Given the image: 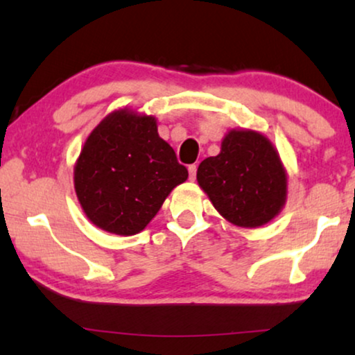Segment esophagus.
Instances as JSON below:
<instances>
[{"instance_id": "esophagus-1", "label": "esophagus", "mask_w": 355, "mask_h": 355, "mask_svg": "<svg viewBox=\"0 0 355 355\" xmlns=\"http://www.w3.org/2000/svg\"><path fill=\"white\" fill-rule=\"evenodd\" d=\"M188 172H189V180H196V173H198V166L191 164L188 167Z\"/></svg>"}]
</instances>
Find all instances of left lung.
Here are the masks:
<instances>
[{
    "label": "left lung",
    "mask_w": 355,
    "mask_h": 355,
    "mask_svg": "<svg viewBox=\"0 0 355 355\" xmlns=\"http://www.w3.org/2000/svg\"><path fill=\"white\" fill-rule=\"evenodd\" d=\"M199 187L213 207L235 226L257 227L278 215L288 177L278 151L256 131H230L218 156L199 164Z\"/></svg>",
    "instance_id": "left-lung-1"
}]
</instances>
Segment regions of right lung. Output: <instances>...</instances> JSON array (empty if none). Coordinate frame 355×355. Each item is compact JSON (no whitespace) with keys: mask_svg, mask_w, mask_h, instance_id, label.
<instances>
[{"mask_svg":"<svg viewBox=\"0 0 355 355\" xmlns=\"http://www.w3.org/2000/svg\"><path fill=\"white\" fill-rule=\"evenodd\" d=\"M188 168L157 134L156 120L126 109L105 116L89 134L74 168L78 202L107 232L134 235L159 211Z\"/></svg>","mask_w":355,"mask_h":355,"instance_id":"right-lung-1","label":"right lung"}]
</instances>
